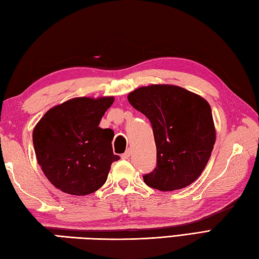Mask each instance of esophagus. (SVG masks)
<instances>
[{
  "mask_svg": "<svg viewBox=\"0 0 259 259\" xmlns=\"http://www.w3.org/2000/svg\"><path fill=\"white\" fill-rule=\"evenodd\" d=\"M130 155H131V152H130V150H126V152H125V153H123V154H122V155H121V157H122V158H123V159H129V157H130Z\"/></svg>",
  "mask_w": 259,
  "mask_h": 259,
  "instance_id": "1",
  "label": "esophagus"
}]
</instances>
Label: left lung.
I'll use <instances>...</instances> for the list:
<instances>
[{
    "label": "left lung",
    "instance_id": "obj_1",
    "mask_svg": "<svg viewBox=\"0 0 259 259\" xmlns=\"http://www.w3.org/2000/svg\"><path fill=\"white\" fill-rule=\"evenodd\" d=\"M128 101L148 117L156 144V167L147 186L173 191L191 185L207 164L216 131L207 101L173 84H150L131 92Z\"/></svg>",
    "mask_w": 259,
    "mask_h": 259
}]
</instances>
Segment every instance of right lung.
<instances>
[{
    "mask_svg": "<svg viewBox=\"0 0 259 259\" xmlns=\"http://www.w3.org/2000/svg\"><path fill=\"white\" fill-rule=\"evenodd\" d=\"M114 97H76L49 110L32 131L37 162L55 188L84 196L104 185L113 154L111 129L98 126Z\"/></svg>",
    "mask_w": 259,
    "mask_h": 259,
    "instance_id": "1",
    "label": "right lung"
}]
</instances>
